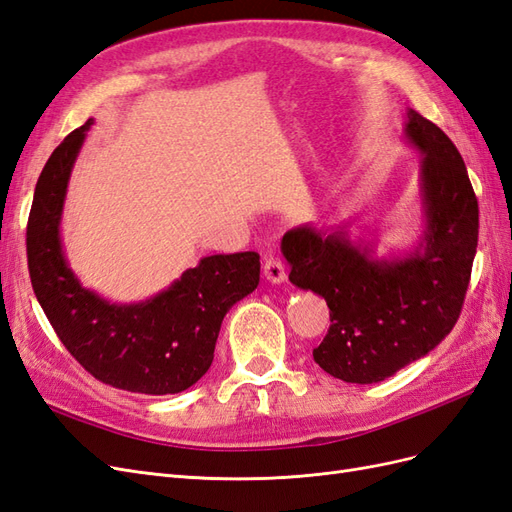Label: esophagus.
Masks as SVG:
<instances>
[{"label": "esophagus", "instance_id": "1", "mask_svg": "<svg viewBox=\"0 0 512 512\" xmlns=\"http://www.w3.org/2000/svg\"><path fill=\"white\" fill-rule=\"evenodd\" d=\"M262 275H265V280L271 284L286 282V269L282 262L273 256H267L265 262H262Z\"/></svg>", "mask_w": 512, "mask_h": 512}]
</instances>
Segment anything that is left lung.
Wrapping results in <instances>:
<instances>
[{
    "label": "left lung",
    "mask_w": 512,
    "mask_h": 512,
    "mask_svg": "<svg viewBox=\"0 0 512 512\" xmlns=\"http://www.w3.org/2000/svg\"><path fill=\"white\" fill-rule=\"evenodd\" d=\"M406 141L421 151L423 237L406 254L374 256V241L303 224L282 252L290 282L327 301L331 327L314 361L352 384H374L421 359L461 314L478 245V200L461 153L436 123L406 111Z\"/></svg>",
    "instance_id": "8db88e82"
}]
</instances>
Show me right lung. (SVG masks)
Here are the masks:
<instances>
[{
    "instance_id": "right-lung-1",
    "label": "right lung",
    "mask_w": 512,
    "mask_h": 512,
    "mask_svg": "<svg viewBox=\"0 0 512 512\" xmlns=\"http://www.w3.org/2000/svg\"><path fill=\"white\" fill-rule=\"evenodd\" d=\"M91 126L94 119H87L64 138L36 183L27 222L36 299L61 344L100 382L130 393H181L211 367L228 309L256 290L260 256H205L141 303H111L85 288L68 267L59 226L72 166Z\"/></svg>"
}]
</instances>
